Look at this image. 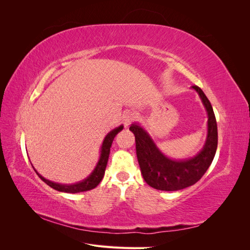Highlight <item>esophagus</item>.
<instances>
[{"label": "esophagus", "mask_w": 250, "mask_h": 250, "mask_svg": "<svg viewBox=\"0 0 250 250\" xmlns=\"http://www.w3.org/2000/svg\"><path fill=\"white\" fill-rule=\"evenodd\" d=\"M137 118H138V116H137V113H135V112H132V111L127 112L126 115L123 117L124 125H125L126 127H127L128 125H130L131 122H133V121L137 120Z\"/></svg>", "instance_id": "obj_1"}]
</instances>
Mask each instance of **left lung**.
Wrapping results in <instances>:
<instances>
[{"label": "left lung", "instance_id": "8db88e82", "mask_svg": "<svg viewBox=\"0 0 250 250\" xmlns=\"http://www.w3.org/2000/svg\"><path fill=\"white\" fill-rule=\"evenodd\" d=\"M208 111V137L200 152L188 160L175 161L164 155L145 129L131 124L135 137V148L144 180L156 190L177 191L193 186L204 175L213 162L217 145L218 130L215 113L210 102L197 85H193Z\"/></svg>", "mask_w": 250, "mask_h": 250}]
</instances>
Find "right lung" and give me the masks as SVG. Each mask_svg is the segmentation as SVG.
Masks as SVG:
<instances>
[{
  "instance_id": "add662e5",
  "label": "right lung",
  "mask_w": 250,
  "mask_h": 250,
  "mask_svg": "<svg viewBox=\"0 0 250 250\" xmlns=\"http://www.w3.org/2000/svg\"><path fill=\"white\" fill-rule=\"evenodd\" d=\"M122 129H123V125H121V126L115 128L113 130H111L106 135V137H105V139L102 143L99 161H98L95 169L85 179H83L82 181H79V183H77V184H73V185L56 184V183H53V181H50L44 177H42L41 174L36 172V170H35V172L37 173V175L40 176V178L42 181H44V183H46L48 186H50L51 188H54V190L59 191V192L79 193V192L92 190V188H95L98 185H99L100 181L102 180V178L104 176V173H105V168H106V165L108 162V156H109L112 141H113V139H115L116 135L118 134V132H120Z\"/></svg>"
}]
</instances>
